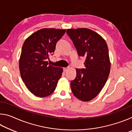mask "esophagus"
I'll return each instance as SVG.
<instances>
[{"label":"esophagus","instance_id":"esophagus-1","mask_svg":"<svg viewBox=\"0 0 132 132\" xmlns=\"http://www.w3.org/2000/svg\"><path fill=\"white\" fill-rule=\"evenodd\" d=\"M68 70V68H63V70L64 72H65V71H66Z\"/></svg>","mask_w":132,"mask_h":132}]
</instances>
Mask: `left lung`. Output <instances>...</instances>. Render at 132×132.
Returning <instances> with one entry per match:
<instances>
[{"mask_svg":"<svg viewBox=\"0 0 132 132\" xmlns=\"http://www.w3.org/2000/svg\"><path fill=\"white\" fill-rule=\"evenodd\" d=\"M66 32L79 55L86 57V68L76 69V77L70 83L71 91L81 101H91L103 88L110 72L108 46L101 35L90 29L70 28Z\"/></svg>","mask_w":132,"mask_h":132,"instance_id":"left-lung-1","label":"left lung"}]
</instances>
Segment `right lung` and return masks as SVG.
<instances>
[{"label":"right lung","instance_id":"1","mask_svg":"<svg viewBox=\"0 0 132 132\" xmlns=\"http://www.w3.org/2000/svg\"><path fill=\"white\" fill-rule=\"evenodd\" d=\"M66 30L42 28L29 36L22 46L19 59L21 79L31 93L45 97L53 93L63 68L49 65L46 61L54 52L56 44Z\"/></svg>","mask_w":132,"mask_h":132}]
</instances>
